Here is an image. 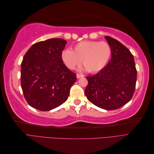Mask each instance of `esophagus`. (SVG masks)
I'll use <instances>...</instances> for the list:
<instances>
[{
  "mask_svg": "<svg viewBox=\"0 0 154 154\" xmlns=\"http://www.w3.org/2000/svg\"><path fill=\"white\" fill-rule=\"evenodd\" d=\"M83 76H83V74H76V77H77V78H83Z\"/></svg>",
  "mask_w": 154,
  "mask_h": 154,
  "instance_id": "obj_1",
  "label": "esophagus"
}]
</instances>
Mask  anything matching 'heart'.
<instances>
[{
	"label": "heart",
	"mask_w": 154,
	"mask_h": 154,
	"mask_svg": "<svg viewBox=\"0 0 154 154\" xmlns=\"http://www.w3.org/2000/svg\"><path fill=\"white\" fill-rule=\"evenodd\" d=\"M112 50L106 42L82 41L77 44L73 50L67 49L63 51L62 60L68 69H73L80 65L82 60L84 67L80 70H88L95 73L103 69L109 62Z\"/></svg>",
	"instance_id": "obj_1"
}]
</instances>
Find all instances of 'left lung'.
Returning a JSON list of instances; mask_svg holds the SVG:
<instances>
[{
	"label": "left lung",
	"instance_id": "1",
	"mask_svg": "<svg viewBox=\"0 0 154 154\" xmlns=\"http://www.w3.org/2000/svg\"><path fill=\"white\" fill-rule=\"evenodd\" d=\"M112 53L108 64L92 76H87L85 94L92 104L107 110L118 109L131 100L137 71L133 55L117 40L105 36Z\"/></svg>",
	"mask_w": 154,
	"mask_h": 154
}]
</instances>
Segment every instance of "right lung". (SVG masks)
Instances as JSON below:
<instances>
[{"instance_id":"add662e5","label":"right lung","mask_w":154,"mask_h":154,"mask_svg":"<svg viewBox=\"0 0 154 154\" xmlns=\"http://www.w3.org/2000/svg\"><path fill=\"white\" fill-rule=\"evenodd\" d=\"M67 42L51 38L32 45L21 63V87L28 104L49 111L63 104L76 75L65 66L62 51Z\"/></svg>"}]
</instances>
